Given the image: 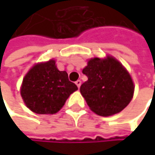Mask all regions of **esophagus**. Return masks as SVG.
<instances>
[{
    "label": "esophagus",
    "instance_id": "1",
    "mask_svg": "<svg viewBox=\"0 0 155 155\" xmlns=\"http://www.w3.org/2000/svg\"><path fill=\"white\" fill-rule=\"evenodd\" d=\"M75 84L77 85L78 88H80V87H81V81L80 80H78V81H75Z\"/></svg>",
    "mask_w": 155,
    "mask_h": 155
}]
</instances>
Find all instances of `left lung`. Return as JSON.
I'll return each instance as SVG.
<instances>
[{
    "mask_svg": "<svg viewBox=\"0 0 155 155\" xmlns=\"http://www.w3.org/2000/svg\"><path fill=\"white\" fill-rule=\"evenodd\" d=\"M82 73L88 80L80 88L91 111L101 117L119 113L133 99L135 84L126 67L114 56L92 57Z\"/></svg>",
    "mask_w": 155,
    "mask_h": 155,
    "instance_id": "obj_1",
    "label": "left lung"
}]
</instances>
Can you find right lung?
I'll use <instances>...</instances> for the list:
<instances>
[{"label":"right lung","mask_w":155,"mask_h":155,"mask_svg":"<svg viewBox=\"0 0 155 155\" xmlns=\"http://www.w3.org/2000/svg\"><path fill=\"white\" fill-rule=\"evenodd\" d=\"M54 58L35 64L23 78L20 95L32 112L43 115L57 113L77 86L69 81L65 71H59Z\"/></svg>","instance_id":"obj_1"}]
</instances>
